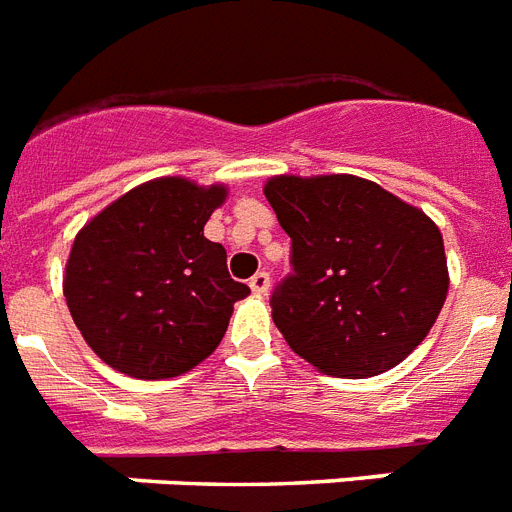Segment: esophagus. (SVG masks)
Instances as JSON below:
<instances>
[{
    "label": "esophagus",
    "instance_id": "esophagus-1",
    "mask_svg": "<svg viewBox=\"0 0 512 512\" xmlns=\"http://www.w3.org/2000/svg\"><path fill=\"white\" fill-rule=\"evenodd\" d=\"M251 290L256 293V296H267V290H269V275L267 272H256V275L251 277Z\"/></svg>",
    "mask_w": 512,
    "mask_h": 512
}]
</instances>
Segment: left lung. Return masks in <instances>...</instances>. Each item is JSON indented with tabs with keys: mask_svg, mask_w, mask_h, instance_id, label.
<instances>
[{
	"mask_svg": "<svg viewBox=\"0 0 512 512\" xmlns=\"http://www.w3.org/2000/svg\"><path fill=\"white\" fill-rule=\"evenodd\" d=\"M264 195L293 243V275L272 296L290 349L335 378H370L410 357L449 290L431 216L351 174H280Z\"/></svg>",
	"mask_w": 512,
	"mask_h": 512,
	"instance_id": "obj_1",
	"label": "left lung"
}]
</instances>
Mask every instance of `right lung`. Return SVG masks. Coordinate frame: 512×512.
Wrapping results in <instances>:
<instances>
[{"mask_svg":"<svg viewBox=\"0 0 512 512\" xmlns=\"http://www.w3.org/2000/svg\"><path fill=\"white\" fill-rule=\"evenodd\" d=\"M224 185L150 179L73 240L63 293L89 349L129 378H177L211 357L235 301L251 293L227 272L224 245L203 235Z\"/></svg>","mask_w":512,"mask_h":512,"instance_id":"1","label":"right lung"}]
</instances>
